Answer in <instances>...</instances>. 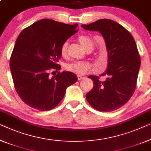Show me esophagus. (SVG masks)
<instances>
[{
  "label": "esophagus",
  "instance_id": "obj_1",
  "mask_svg": "<svg viewBox=\"0 0 151 151\" xmlns=\"http://www.w3.org/2000/svg\"><path fill=\"white\" fill-rule=\"evenodd\" d=\"M77 78H78V80H82V79L83 78L82 76H80V75H78V76H77Z\"/></svg>",
  "mask_w": 151,
  "mask_h": 151
}]
</instances>
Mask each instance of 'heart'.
Listing matches in <instances>:
<instances>
[{"label": "heart", "mask_w": 151, "mask_h": 151, "mask_svg": "<svg viewBox=\"0 0 151 151\" xmlns=\"http://www.w3.org/2000/svg\"><path fill=\"white\" fill-rule=\"evenodd\" d=\"M78 41L80 42L83 47L87 51H92L94 48V42L92 39L86 35H82L78 37ZM68 42L65 41L62 44L60 48V52L62 56H66L68 54ZM92 65L90 62L86 61H72L65 65V68L68 71H71L78 75H82L91 69Z\"/></svg>", "instance_id": "obj_1"}]
</instances>
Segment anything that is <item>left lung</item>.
Here are the masks:
<instances>
[{"mask_svg": "<svg viewBox=\"0 0 151 151\" xmlns=\"http://www.w3.org/2000/svg\"><path fill=\"white\" fill-rule=\"evenodd\" d=\"M83 29L99 31L105 39L108 52V66L101 76H89L94 86L86 95L88 102L95 109L103 112L122 107L133 95L140 67V57L132 34L115 22L99 19Z\"/></svg>", "mask_w": 151, "mask_h": 151, "instance_id": "obj_1", "label": "left lung"}]
</instances>
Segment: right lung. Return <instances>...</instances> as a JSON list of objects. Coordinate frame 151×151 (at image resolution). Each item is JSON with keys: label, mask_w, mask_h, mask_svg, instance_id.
<instances>
[{"label": "right lung", "mask_w": 151, "mask_h": 151, "mask_svg": "<svg viewBox=\"0 0 151 151\" xmlns=\"http://www.w3.org/2000/svg\"><path fill=\"white\" fill-rule=\"evenodd\" d=\"M78 25L44 19L25 28L17 37L10 69L16 91L30 107L52 109L63 98L67 88L77 82L70 71L49 76L52 69H61L57 63L61 46L78 32Z\"/></svg>", "instance_id": "add662e5"}]
</instances>
